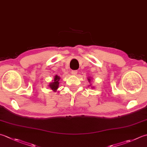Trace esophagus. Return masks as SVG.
I'll return each instance as SVG.
<instances>
[{
	"label": "esophagus",
	"mask_w": 147,
	"mask_h": 147,
	"mask_svg": "<svg viewBox=\"0 0 147 147\" xmlns=\"http://www.w3.org/2000/svg\"><path fill=\"white\" fill-rule=\"evenodd\" d=\"M77 73H78V71L76 70H72L71 71V73H72V74H73V75H76Z\"/></svg>",
	"instance_id": "obj_1"
}]
</instances>
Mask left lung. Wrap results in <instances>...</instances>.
<instances>
[{
    "label": "left lung",
    "instance_id": "left-lung-1",
    "mask_svg": "<svg viewBox=\"0 0 147 147\" xmlns=\"http://www.w3.org/2000/svg\"><path fill=\"white\" fill-rule=\"evenodd\" d=\"M88 82H90V78H88Z\"/></svg>",
    "mask_w": 147,
    "mask_h": 147
}]
</instances>
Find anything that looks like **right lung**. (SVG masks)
Masks as SVG:
<instances>
[{"label": "right lung", "instance_id": "obj_1", "mask_svg": "<svg viewBox=\"0 0 147 147\" xmlns=\"http://www.w3.org/2000/svg\"><path fill=\"white\" fill-rule=\"evenodd\" d=\"M59 80H60V77L58 76H55L54 78V80L53 82L51 83L50 84V87L51 88V90H53V91H56V90L59 87Z\"/></svg>", "mask_w": 147, "mask_h": 147}]
</instances>
